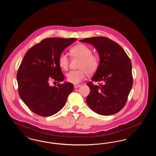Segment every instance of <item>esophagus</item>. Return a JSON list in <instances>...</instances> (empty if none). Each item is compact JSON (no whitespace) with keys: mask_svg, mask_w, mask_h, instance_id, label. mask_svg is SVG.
<instances>
[{"mask_svg":"<svg viewBox=\"0 0 156 156\" xmlns=\"http://www.w3.org/2000/svg\"><path fill=\"white\" fill-rule=\"evenodd\" d=\"M80 86H81L80 85H75L74 88H79Z\"/></svg>","mask_w":156,"mask_h":156,"instance_id":"obj_1","label":"esophagus"}]
</instances>
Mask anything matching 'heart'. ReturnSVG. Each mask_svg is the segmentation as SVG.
<instances>
[{
	"instance_id": "b5f03b06",
	"label": "heart",
	"mask_w": 156,
	"mask_h": 156,
	"mask_svg": "<svg viewBox=\"0 0 156 156\" xmlns=\"http://www.w3.org/2000/svg\"><path fill=\"white\" fill-rule=\"evenodd\" d=\"M73 58L80 59L78 65L79 69L69 71L67 74V81L77 84L85 80L87 74L92 75L97 71L99 64V58L95 54H92V50L87 45H76L70 50ZM69 58L64 52H61L58 57L60 67L67 70L69 67Z\"/></svg>"
}]
</instances>
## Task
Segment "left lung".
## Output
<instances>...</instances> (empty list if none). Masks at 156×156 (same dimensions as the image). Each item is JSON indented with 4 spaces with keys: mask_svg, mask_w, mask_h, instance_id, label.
<instances>
[{
    "mask_svg": "<svg viewBox=\"0 0 156 156\" xmlns=\"http://www.w3.org/2000/svg\"><path fill=\"white\" fill-rule=\"evenodd\" d=\"M81 42L93 45L99 53V65L92 81L86 102L90 108L101 115H111L125 106L133 86L132 62L122 47L105 37L87 38Z\"/></svg>",
    "mask_w": 156,
    "mask_h": 156,
    "instance_id": "left-lung-1",
    "label": "left lung"
}]
</instances>
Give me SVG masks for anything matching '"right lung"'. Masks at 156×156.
<instances>
[{"instance_id": "add662e5", "label": "right lung", "mask_w": 156, "mask_h": 156, "mask_svg": "<svg viewBox=\"0 0 156 156\" xmlns=\"http://www.w3.org/2000/svg\"><path fill=\"white\" fill-rule=\"evenodd\" d=\"M76 38L50 37L43 40L28 50L17 74L19 96L33 113L50 116L65 105L74 85L64 80L58 63L60 54ZM58 82L52 87L50 81Z\"/></svg>"}]
</instances>
